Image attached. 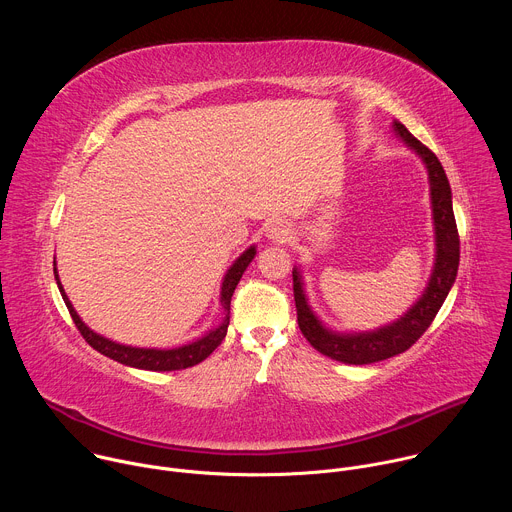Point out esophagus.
<instances>
[{
  "instance_id": "1",
  "label": "esophagus",
  "mask_w": 512,
  "mask_h": 512,
  "mask_svg": "<svg viewBox=\"0 0 512 512\" xmlns=\"http://www.w3.org/2000/svg\"><path fill=\"white\" fill-rule=\"evenodd\" d=\"M265 237L271 243H285L291 237V229L281 218H271V221L265 225Z\"/></svg>"
}]
</instances>
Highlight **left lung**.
Segmentation results:
<instances>
[{"label":"left lung","mask_w":512,"mask_h":512,"mask_svg":"<svg viewBox=\"0 0 512 512\" xmlns=\"http://www.w3.org/2000/svg\"><path fill=\"white\" fill-rule=\"evenodd\" d=\"M393 131L403 141V145H407L415 156H419L427 170L435 255L423 294L403 316L391 324L364 332H338L328 328L312 310L300 267L294 265V271H291L294 273V300L302 334L318 352L344 364H371L405 352L429 328L435 314L440 312L442 304L446 302L458 275L460 239L448 176L435 154L429 152L419 139H415L403 123L395 121Z\"/></svg>","instance_id":"obj_1"}]
</instances>
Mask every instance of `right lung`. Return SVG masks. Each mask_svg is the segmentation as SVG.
<instances>
[{"label":"right lung","instance_id":"right-lung-1","mask_svg":"<svg viewBox=\"0 0 512 512\" xmlns=\"http://www.w3.org/2000/svg\"><path fill=\"white\" fill-rule=\"evenodd\" d=\"M257 255V247L251 245L249 249H245L235 261L233 265L227 269L225 277H223V283H221V296H218V302H221L223 306V320L218 322L214 328H210L208 332H204L200 338L188 342V344H182V346H176V348H139V346H129V344H119L115 340H109L101 334H97L95 330H91L83 320L81 316L77 314V310L72 308L66 291L60 283V277H58V271H56V261H54V279H56V285L60 289V296L72 316V320H75L79 332L83 334V338L95 348L99 350L101 354L125 364V367H133V369H143V371H180V369H188V367H194V364L202 362L206 356L212 354V350L223 342V338L227 336V328H229V320H231V298L235 294V287L237 283L241 281L245 269L249 267V263L255 259Z\"/></svg>","mask_w":512,"mask_h":512}]
</instances>
